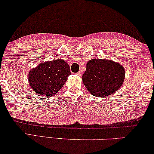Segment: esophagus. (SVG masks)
Instances as JSON below:
<instances>
[{"label":"esophagus","mask_w":154,"mask_h":154,"mask_svg":"<svg viewBox=\"0 0 154 154\" xmlns=\"http://www.w3.org/2000/svg\"><path fill=\"white\" fill-rule=\"evenodd\" d=\"M82 74V70H79V72H78L77 73V75H78V76H81Z\"/></svg>","instance_id":"34e87169"}]
</instances>
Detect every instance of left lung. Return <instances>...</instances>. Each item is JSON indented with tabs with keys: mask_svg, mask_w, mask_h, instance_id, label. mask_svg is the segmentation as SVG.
I'll use <instances>...</instances> for the list:
<instances>
[{
	"mask_svg": "<svg viewBox=\"0 0 154 154\" xmlns=\"http://www.w3.org/2000/svg\"><path fill=\"white\" fill-rule=\"evenodd\" d=\"M82 82L89 93L95 97L112 95L123 84L125 70L123 66L109 59H93L86 64Z\"/></svg>",
	"mask_w": 154,
	"mask_h": 154,
	"instance_id": "8db88e82",
	"label": "left lung"
}]
</instances>
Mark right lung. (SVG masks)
Masks as SVG:
<instances>
[{
    "mask_svg": "<svg viewBox=\"0 0 154 154\" xmlns=\"http://www.w3.org/2000/svg\"><path fill=\"white\" fill-rule=\"evenodd\" d=\"M71 75L70 66L63 59L45 61L29 71V86L42 96H53L62 88Z\"/></svg>",
    "mask_w": 154,
    "mask_h": 154,
    "instance_id": "right-lung-1",
    "label": "right lung"
}]
</instances>
